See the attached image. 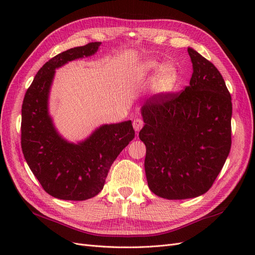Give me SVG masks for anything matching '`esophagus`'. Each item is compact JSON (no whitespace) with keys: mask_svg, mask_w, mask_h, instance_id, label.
Returning <instances> with one entry per match:
<instances>
[{"mask_svg":"<svg viewBox=\"0 0 255 255\" xmlns=\"http://www.w3.org/2000/svg\"><path fill=\"white\" fill-rule=\"evenodd\" d=\"M133 127H134L136 132H138V130H139V129L143 127V121H142V119H140V118L134 119V121H133Z\"/></svg>","mask_w":255,"mask_h":255,"instance_id":"esophagus-1","label":"esophagus"}]
</instances>
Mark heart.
Wrapping results in <instances>:
<instances>
[{
    "label": "heart",
    "instance_id": "b5f03b06",
    "mask_svg": "<svg viewBox=\"0 0 255 255\" xmlns=\"http://www.w3.org/2000/svg\"><path fill=\"white\" fill-rule=\"evenodd\" d=\"M138 72L145 79L154 78V88L158 92L171 91L179 82L180 75L173 64L163 65L155 59H146L140 64Z\"/></svg>",
    "mask_w": 255,
    "mask_h": 255
}]
</instances>
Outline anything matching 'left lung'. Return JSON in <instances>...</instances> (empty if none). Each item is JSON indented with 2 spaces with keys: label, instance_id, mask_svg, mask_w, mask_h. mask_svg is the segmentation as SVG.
Segmentation results:
<instances>
[{
  "label": "left lung",
  "instance_id": "8db88e82",
  "mask_svg": "<svg viewBox=\"0 0 255 255\" xmlns=\"http://www.w3.org/2000/svg\"><path fill=\"white\" fill-rule=\"evenodd\" d=\"M187 51L194 69L188 86L154 95L141 107L146 181L153 194L169 200L205 194L232 143V99L225 80L210 60Z\"/></svg>",
  "mask_w": 255,
  "mask_h": 255
}]
</instances>
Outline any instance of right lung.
I'll list each match as a JSON object with an SVG mask.
<instances>
[{
  "label": "right lung",
  "mask_w": 255,
  "mask_h": 255,
  "mask_svg": "<svg viewBox=\"0 0 255 255\" xmlns=\"http://www.w3.org/2000/svg\"><path fill=\"white\" fill-rule=\"evenodd\" d=\"M100 44L89 42L51 58L37 72L23 100V155L42 188L54 198L83 201L97 196L114 160L135 137L130 120L100 127L78 144L61 138L53 126L48 99L55 69L92 55Z\"/></svg>",
  "instance_id": "obj_1"
}]
</instances>
